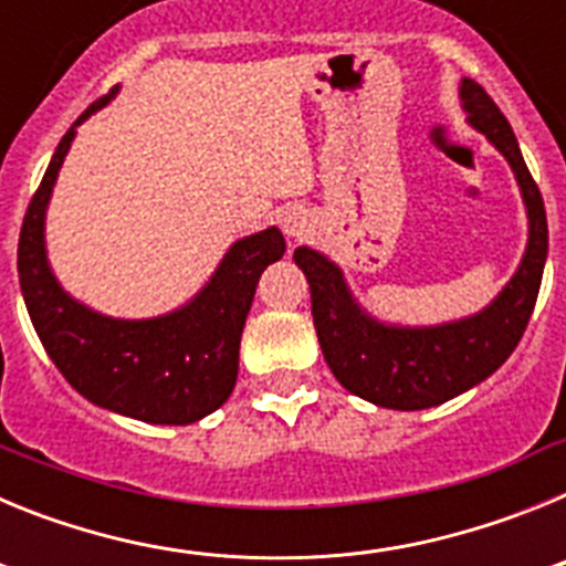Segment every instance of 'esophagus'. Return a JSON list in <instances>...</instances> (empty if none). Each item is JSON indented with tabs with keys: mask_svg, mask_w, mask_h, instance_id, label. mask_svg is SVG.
<instances>
[{
	"mask_svg": "<svg viewBox=\"0 0 566 566\" xmlns=\"http://www.w3.org/2000/svg\"><path fill=\"white\" fill-rule=\"evenodd\" d=\"M280 227H283L292 243H303L312 234V214L303 207H289L286 212L280 214Z\"/></svg>",
	"mask_w": 566,
	"mask_h": 566,
	"instance_id": "esophagus-1",
	"label": "esophagus"
}]
</instances>
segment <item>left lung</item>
Returning <instances> with one entry per match:
<instances>
[{
  "label": "left lung",
  "mask_w": 566,
  "mask_h": 566,
  "mask_svg": "<svg viewBox=\"0 0 566 566\" xmlns=\"http://www.w3.org/2000/svg\"><path fill=\"white\" fill-rule=\"evenodd\" d=\"M468 122L507 158L527 207L530 238L522 266L499 297L473 317L444 326H385L365 314L345 286L343 272L326 254L294 249L312 289V317L328 368L345 391L379 408L422 411L459 397L488 379L513 354L536 308L547 260V214L542 192L522 158L516 135L482 84L462 78L459 87Z\"/></svg>",
  "instance_id": "1"
}]
</instances>
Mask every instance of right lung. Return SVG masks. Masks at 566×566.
<instances>
[{
	"mask_svg": "<svg viewBox=\"0 0 566 566\" xmlns=\"http://www.w3.org/2000/svg\"><path fill=\"white\" fill-rule=\"evenodd\" d=\"M118 93L90 104L64 133L19 232V286L48 357L84 399L153 424H189L218 411L238 379L240 334L263 269L283 258L277 227L238 240L207 286L153 319H115L82 306L53 277L44 212L76 127Z\"/></svg>",
	"mask_w": 566,
	"mask_h": 566,
	"instance_id": "right-lung-1",
	"label": "right lung"
}]
</instances>
